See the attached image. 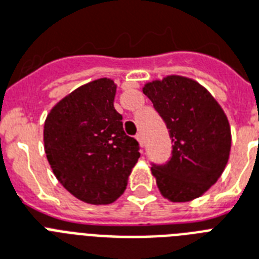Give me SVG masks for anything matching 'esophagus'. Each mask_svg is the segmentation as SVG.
I'll use <instances>...</instances> for the list:
<instances>
[{"label": "esophagus", "mask_w": 259, "mask_h": 259, "mask_svg": "<svg viewBox=\"0 0 259 259\" xmlns=\"http://www.w3.org/2000/svg\"><path fill=\"white\" fill-rule=\"evenodd\" d=\"M136 138H137V141L140 142V145L144 146V144H145V141H144V136H142V133H137V136H136Z\"/></svg>", "instance_id": "34e87169"}]
</instances>
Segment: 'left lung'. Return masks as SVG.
<instances>
[{
    "instance_id": "left-lung-1",
    "label": "left lung",
    "mask_w": 259,
    "mask_h": 259,
    "mask_svg": "<svg viewBox=\"0 0 259 259\" xmlns=\"http://www.w3.org/2000/svg\"><path fill=\"white\" fill-rule=\"evenodd\" d=\"M144 94L172 140L169 160L152 162L158 189L170 201L196 199L217 183L229 161L231 132L225 111L204 87L176 75L148 83Z\"/></svg>"
}]
</instances>
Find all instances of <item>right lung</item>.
<instances>
[{
	"mask_svg": "<svg viewBox=\"0 0 259 259\" xmlns=\"http://www.w3.org/2000/svg\"><path fill=\"white\" fill-rule=\"evenodd\" d=\"M115 91L111 79L87 83L59 102L44 123V148L55 176L90 204L117 200L140 158V144L125 133L114 109Z\"/></svg>",
	"mask_w": 259,
	"mask_h": 259,
	"instance_id": "right-lung-1",
	"label": "right lung"
}]
</instances>
